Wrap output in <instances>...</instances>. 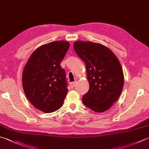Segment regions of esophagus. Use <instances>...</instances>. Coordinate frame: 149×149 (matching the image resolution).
I'll return each mask as SVG.
<instances>
[{
    "label": "esophagus",
    "mask_w": 149,
    "mask_h": 149,
    "mask_svg": "<svg viewBox=\"0 0 149 149\" xmlns=\"http://www.w3.org/2000/svg\"><path fill=\"white\" fill-rule=\"evenodd\" d=\"M75 84V82H71V83H70V86L71 88H74V87Z\"/></svg>",
    "instance_id": "34e87169"
}]
</instances>
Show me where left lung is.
<instances>
[{"label":"left lung","instance_id":"8db88e82","mask_svg":"<svg viewBox=\"0 0 149 149\" xmlns=\"http://www.w3.org/2000/svg\"><path fill=\"white\" fill-rule=\"evenodd\" d=\"M74 48L85 63L90 85L83 96V104L96 112L106 111L118 100L123 88L120 63L109 48L101 44L78 40Z\"/></svg>","mask_w":149,"mask_h":149}]
</instances>
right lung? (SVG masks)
I'll use <instances>...</instances> for the list:
<instances>
[{
	"label": "right lung",
	"mask_w": 149,
	"mask_h": 149,
	"mask_svg": "<svg viewBox=\"0 0 149 149\" xmlns=\"http://www.w3.org/2000/svg\"><path fill=\"white\" fill-rule=\"evenodd\" d=\"M70 47L67 41L52 42L33 52L24 67L22 86L30 103L45 113L62 107L68 92L65 70L61 63Z\"/></svg>",
	"instance_id": "1"
}]
</instances>
